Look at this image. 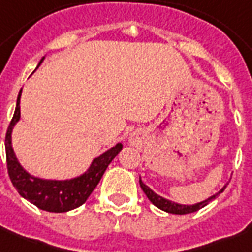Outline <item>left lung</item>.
<instances>
[{
  "mask_svg": "<svg viewBox=\"0 0 252 252\" xmlns=\"http://www.w3.org/2000/svg\"><path fill=\"white\" fill-rule=\"evenodd\" d=\"M226 184H225V186H223V187L217 192V193L212 195L211 197H208V199L203 200V201H200V203L188 205V204H179V203H175V201H171V200L165 199V197H162L161 195L156 193L152 188L148 187V186L142 182L141 176H140V186H141L142 191L145 192L146 197L152 201V204H154L156 207L162 209V211L167 212V213H172V215H187V213H192V212L199 211V209H201L203 207H205L207 204L211 203L212 200L216 199L220 193H222L223 189L226 188Z\"/></svg>",
  "mask_w": 252,
  "mask_h": 252,
  "instance_id": "obj_1",
  "label": "left lung"
}]
</instances>
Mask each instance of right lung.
I'll use <instances>...</instances> for the list:
<instances>
[{
  "label": "right lung",
  "mask_w": 252,
  "mask_h": 252,
  "mask_svg": "<svg viewBox=\"0 0 252 252\" xmlns=\"http://www.w3.org/2000/svg\"><path fill=\"white\" fill-rule=\"evenodd\" d=\"M43 60L44 57L40 60L37 68L40 66ZM21 95L22 89L18 94L15 112L10 122L5 138L6 162L11 183L23 199L29 200L30 203L43 211L64 213L81 207L98 186L99 180L102 179L108 165L123 149V144L118 142L104 153L95 157L84 174L70 179H44L32 175L19 163L11 145V133L15 124L21 119Z\"/></svg>",
  "instance_id": "1"
}]
</instances>
